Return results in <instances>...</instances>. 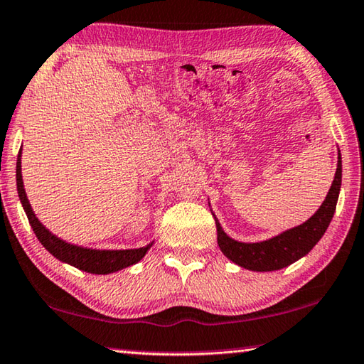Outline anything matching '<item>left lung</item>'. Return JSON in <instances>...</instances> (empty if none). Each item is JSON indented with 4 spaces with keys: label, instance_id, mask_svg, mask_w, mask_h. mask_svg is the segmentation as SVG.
I'll return each mask as SVG.
<instances>
[{
    "label": "left lung",
    "instance_id": "8db88e82",
    "mask_svg": "<svg viewBox=\"0 0 364 364\" xmlns=\"http://www.w3.org/2000/svg\"><path fill=\"white\" fill-rule=\"evenodd\" d=\"M342 186V156L338 151L337 158V171L336 177H333L332 186L327 192L326 200L319 210L296 228H291L289 230L282 232L272 238H267L263 242H238L229 237L223 230L221 224L216 219V229H218V245L221 252L228 256L232 263L238 264L240 267H245L250 271L258 272H267V271H277L282 267H287L289 264L299 261L303 256L311 252L313 247L321 240L324 232L329 228V224L336 213L338 192H341Z\"/></svg>",
    "mask_w": 364,
    "mask_h": 364
}]
</instances>
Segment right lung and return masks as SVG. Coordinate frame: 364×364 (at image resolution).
<instances>
[{"label": "right lung", "instance_id": "1", "mask_svg": "<svg viewBox=\"0 0 364 364\" xmlns=\"http://www.w3.org/2000/svg\"><path fill=\"white\" fill-rule=\"evenodd\" d=\"M21 158L22 154L19 151V154H17V164H16V183H17L19 200L22 203L23 211L27 214L28 223H31L35 235H37L41 245L55 256V258L63 261V263H68L70 266L77 267V269L90 272V274H111V272L121 271L124 267H129L135 263H139L143 256L146 255L148 250L151 248L153 242L141 248L95 250V248L73 245V243L65 242L63 238L51 234V232L38 221V218L35 216L31 203H28L26 188H23V182H22Z\"/></svg>", "mask_w": 364, "mask_h": 364}]
</instances>
